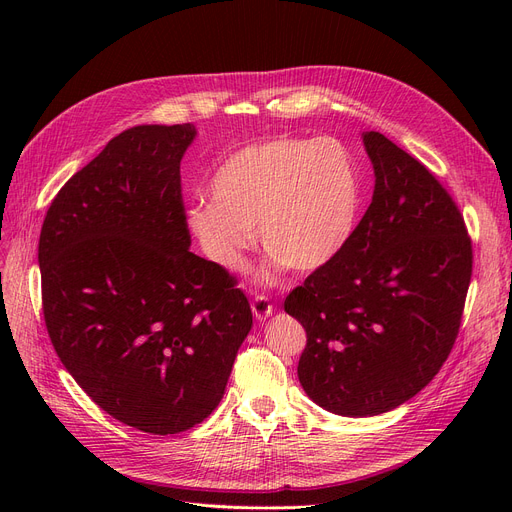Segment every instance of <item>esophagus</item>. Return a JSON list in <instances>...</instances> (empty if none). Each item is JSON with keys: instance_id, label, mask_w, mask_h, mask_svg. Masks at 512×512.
<instances>
[{"instance_id": "34e87169", "label": "esophagus", "mask_w": 512, "mask_h": 512, "mask_svg": "<svg viewBox=\"0 0 512 512\" xmlns=\"http://www.w3.org/2000/svg\"><path fill=\"white\" fill-rule=\"evenodd\" d=\"M251 311L255 315L257 321H265L267 317H270L274 313V305L270 303V299L265 297H255L253 303H251Z\"/></svg>"}]
</instances>
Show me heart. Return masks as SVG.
I'll return each mask as SVG.
<instances>
[{"instance_id": "b5f03b06", "label": "heart", "mask_w": 512, "mask_h": 512, "mask_svg": "<svg viewBox=\"0 0 512 512\" xmlns=\"http://www.w3.org/2000/svg\"><path fill=\"white\" fill-rule=\"evenodd\" d=\"M211 199L184 211L201 253L224 272H240L259 232L274 267L311 274L348 247L359 222L363 180L342 141L270 139L224 159L209 182ZM272 278V272L265 274Z\"/></svg>"}]
</instances>
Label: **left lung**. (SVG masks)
Instances as JSON below:
<instances>
[{
    "label": "left lung",
    "instance_id": "8db88e82",
    "mask_svg": "<svg viewBox=\"0 0 512 512\" xmlns=\"http://www.w3.org/2000/svg\"><path fill=\"white\" fill-rule=\"evenodd\" d=\"M375 186L348 247L284 311L307 346L299 382L342 417L396 409L434 380L459 334L473 251L465 220L421 161L363 132Z\"/></svg>",
    "mask_w": 512,
    "mask_h": 512
}]
</instances>
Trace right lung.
<instances>
[{
	"label": "right lung",
	"instance_id": "right-lung-1",
	"mask_svg": "<svg viewBox=\"0 0 512 512\" xmlns=\"http://www.w3.org/2000/svg\"><path fill=\"white\" fill-rule=\"evenodd\" d=\"M193 124L114 137L51 201L39 238L45 326L95 405L141 432H186L220 405L253 326L245 292L191 253L180 161Z\"/></svg>",
	"mask_w": 512,
	"mask_h": 512
}]
</instances>
